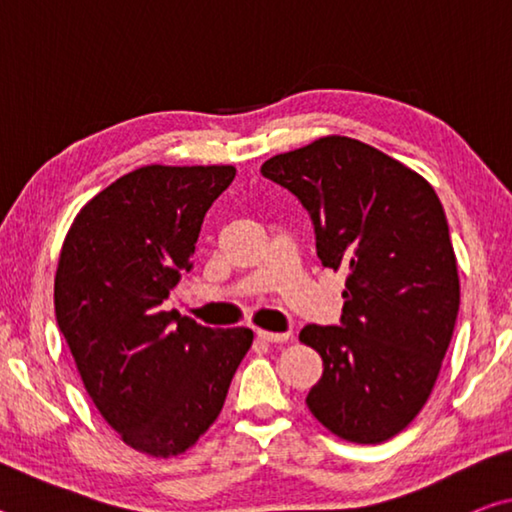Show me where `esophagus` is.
<instances>
[{"label":"esophagus","instance_id":"34e87169","mask_svg":"<svg viewBox=\"0 0 512 512\" xmlns=\"http://www.w3.org/2000/svg\"><path fill=\"white\" fill-rule=\"evenodd\" d=\"M257 339L264 343H287L289 334L287 332H264V329H257Z\"/></svg>","mask_w":512,"mask_h":512}]
</instances>
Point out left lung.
I'll return each mask as SVG.
<instances>
[{
  "label": "left lung",
  "mask_w": 512,
  "mask_h": 512,
  "mask_svg": "<svg viewBox=\"0 0 512 512\" xmlns=\"http://www.w3.org/2000/svg\"><path fill=\"white\" fill-rule=\"evenodd\" d=\"M309 212L320 264L348 271L339 325L302 327L323 357L314 418L377 445L420 413L452 341L461 287L443 205L402 162L350 137H320L262 164Z\"/></svg>",
  "instance_id": "obj_1"
}]
</instances>
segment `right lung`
Segmentation results:
<instances>
[{"instance_id":"add662e5","label":"right lung","mask_w":512,"mask_h":512,"mask_svg":"<svg viewBox=\"0 0 512 512\" xmlns=\"http://www.w3.org/2000/svg\"><path fill=\"white\" fill-rule=\"evenodd\" d=\"M235 167H151L115 180L83 207L60 250L54 305L85 391L126 445L151 456L192 447L221 413L253 343L162 311L205 212Z\"/></svg>"}]
</instances>
